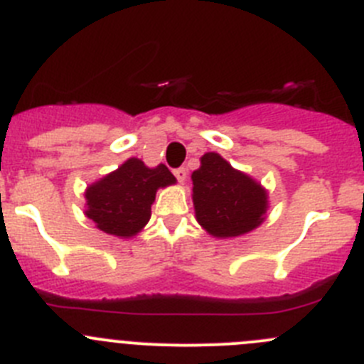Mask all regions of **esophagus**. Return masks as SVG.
Segmentation results:
<instances>
[{
    "instance_id": "34e87169",
    "label": "esophagus",
    "mask_w": 364,
    "mask_h": 364,
    "mask_svg": "<svg viewBox=\"0 0 364 364\" xmlns=\"http://www.w3.org/2000/svg\"><path fill=\"white\" fill-rule=\"evenodd\" d=\"M174 176H176V178H178L179 183H185L186 181V171H185V168H183V166H181V168H176Z\"/></svg>"
}]
</instances>
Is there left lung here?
Segmentation results:
<instances>
[{
    "label": "left lung",
    "instance_id": "left-lung-1",
    "mask_svg": "<svg viewBox=\"0 0 364 364\" xmlns=\"http://www.w3.org/2000/svg\"><path fill=\"white\" fill-rule=\"evenodd\" d=\"M192 201L198 223L215 239L253 232L269 208L267 190L217 152L203 154L201 166L192 172Z\"/></svg>",
    "mask_w": 364,
    "mask_h": 364
}]
</instances>
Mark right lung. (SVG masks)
Masks as SVG:
<instances>
[{"label":"right lung","instance_id":"right-lung-1","mask_svg":"<svg viewBox=\"0 0 364 364\" xmlns=\"http://www.w3.org/2000/svg\"><path fill=\"white\" fill-rule=\"evenodd\" d=\"M171 185H176V178L163 163L151 168L140 158H129L87 186L84 213L100 232L132 239L151 219L156 192Z\"/></svg>","mask_w":364,"mask_h":364}]
</instances>
